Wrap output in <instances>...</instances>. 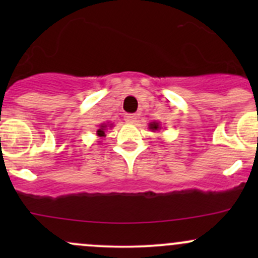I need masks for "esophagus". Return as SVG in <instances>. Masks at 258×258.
<instances>
[{"label": "esophagus", "mask_w": 258, "mask_h": 258, "mask_svg": "<svg viewBox=\"0 0 258 258\" xmlns=\"http://www.w3.org/2000/svg\"><path fill=\"white\" fill-rule=\"evenodd\" d=\"M137 114L136 113H127L124 114V121L128 122V123H136L137 122Z\"/></svg>", "instance_id": "34e87169"}]
</instances>
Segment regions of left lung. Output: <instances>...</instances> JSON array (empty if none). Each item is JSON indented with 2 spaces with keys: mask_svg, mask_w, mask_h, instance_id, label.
<instances>
[{
  "mask_svg": "<svg viewBox=\"0 0 258 258\" xmlns=\"http://www.w3.org/2000/svg\"><path fill=\"white\" fill-rule=\"evenodd\" d=\"M150 128L152 130V131H158V130L161 128L160 123H158V122H152V123H150Z\"/></svg>",
  "mask_w": 258,
  "mask_h": 258,
  "instance_id": "1",
  "label": "left lung"
}]
</instances>
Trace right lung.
Returning <instances> with one entry per match:
<instances>
[{
  "mask_svg": "<svg viewBox=\"0 0 258 258\" xmlns=\"http://www.w3.org/2000/svg\"><path fill=\"white\" fill-rule=\"evenodd\" d=\"M106 127H107V124H101V127H100V128L97 130V136H100V137H103V136H106V135H105ZM110 127H111V124H110Z\"/></svg>",
  "mask_w": 258,
  "mask_h": 258,
  "instance_id": "1",
  "label": "right lung"
}]
</instances>
